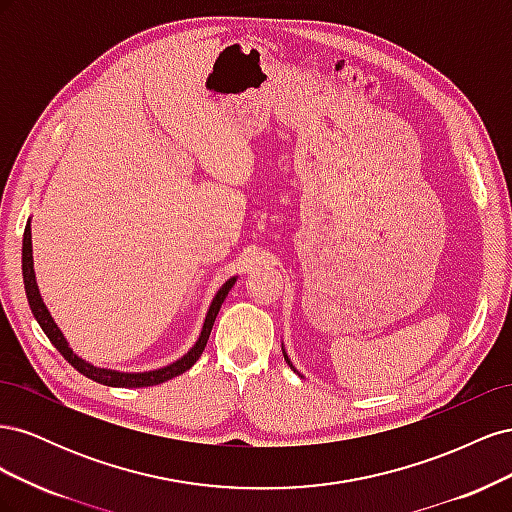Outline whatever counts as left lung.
<instances>
[{
  "label": "left lung",
  "mask_w": 512,
  "mask_h": 512,
  "mask_svg": "<svg viewBox=\"0 0 512 512\" xmlns=\"http://www.w3.org/2000/svg\"><path fill=\"white\" fill-rule=\"evenodd\" d=\"M282 352H284V359H286V363L290 365V369H292V371H297V367H294V365H292V361L288 359V354H286V348H284V344H282ZM297 374H299V371H297ZM299 376H301V374H299ZM301 378H303V376H301Z\"/></svg>",
  "instance_id": "8db88e82"
}]
</instances>
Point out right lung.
Instances as JSON below:
<instances>
[{"mask_svg":"<svg viewBox=\"0 0 512 512\" xmlns=\"http://www.w3.org/2000/svg\"><path fill=\"white\" fill-rule=\"evenodd\" d=\"M23 282H25V292H27V301H29V307H32V314L34 318L38 320V324L42 327V331L46 333V337L51 339V344L64 354V359L79 371V374L96 380L100 384H106V386H121V389H136V386H153V384H162L170 378L175 376H181L183 371H188L196 361L198 356L203 354L205 346H207V339L211 335V329H213V322L215 318H218V312L220 307L224 303V299L228 297L230 288L235 286L237 282V275L230 277V280H226L222 284V288L215 292V297L207 309V316H205V322H203V329H200V335L194 342V346L185 352L181 359H177L175 363L170 365H164V367H158V369H151V371H117V369H106V367H96L87 363L85 359H81L79 354H76L68 339L64 337V333H61V329L55 324L53 316L49 309H46L42 297H40V290H38V284H36V271H34V256H32V220H27V226H25V235H23Z\"/></svg>","mask_w":512,"mask_h":512,"instance_id":"obj_1","label":"right lung"}]
</instances>
